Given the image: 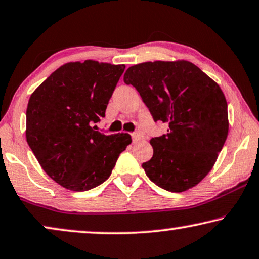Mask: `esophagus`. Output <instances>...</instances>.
<instances>
[{"label":"esophagus","instance_id":"obj_1","mask_svg":"<svg viewBox=\"0 0 259 259\" xmlns=\"http://www.w3.org/2000/svg\"><path fill=\"white\" fill-rule=\"evenodd\" d=\"M131 136H133V140H134V142H138V141H141L142 138V135L141 134H138V133H134V134H131Z\"/></svg>","mask_w":259,"mask_h":259}]
</instances>
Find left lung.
<instances>
[{
    "instance_id": "8db88e82",
    "label": "left lung",
    "mask_w": 259,
    "mask_h": 259,
    "mask_svg": "<svg viewBox=\"0 0 259 259\" xmlns=\"http://www.w3.org/2000/svg\"><path fill=\"white\" fill-rule=\"evenodd\" d=\"M124 82L137 89L155 121L169 125L166 135L150 140L154 155L142 164L147 176L171 192L196 187L228 137V103L220 85L185 60L135 64Z\"/></svg>"
}]
</instances>
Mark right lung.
<instances>
[{"mask_svg": "<svg viewBox=\"0 0 259 259\" xmlns=\"http://www.w3.org/2000/svg\"><path fill=\"white\" fill-rule=\"evenodd\" d=\"M124 64L87 60L56 69L29 98L25 137L46 174L71 191L90 190L107 180L126 133L103 135L93 123L105 109Z\"/></svg>", "mask_w": 259, "mask_h": 259, "instance_id": "1", "label": "right lung"}]
</instances>
